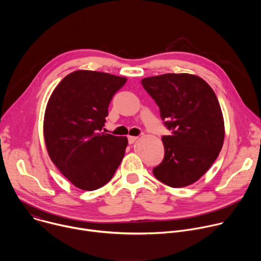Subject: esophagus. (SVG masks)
Wrapping results in <instances>:
<instances>
[{
	"label": "esophagus",
	"mask_w": 261,
	"mask_h": 261,
	"mask_svg": "<svg viewBox=\"0 0 261 261\" xmlns=\"http://www.w3.org/2000/svg\"><path fill=\"white\" fill-rule=\"evenodd\" d=\"M138 138V136H128V142L130 143V144H132V143H134L135 142V140Z\"/></svg>",
	"instance_id": "obj_1"
}]
</instances>
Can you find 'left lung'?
I'll return each mask as SVG.
<instances>
[{"label": "left lung", "instance_id": "obj_1", "mask_svg": "<svg viewBox=\"0 0 261 261\" xmlns=\"http://www.w3.org/2000/svg\"><path fill=\"white\" fill-rule=\"evenodd\" d=\"M141 85L171 132L162 136L164 158L153 173L172 188L189 186L208 170L223 145L224 121L218 98L202 79L187 73L146 77Z\"/></svg>", "mask_w": 261, "mask_h": 261}]
</instances>
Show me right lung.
<instances>
[{"label":"right lung","mask_w":261,"mask_h":261,"mask_svg":"<svg viewBox=\"0 0 261 261\" xmlns=\"http://www.w3.org/2000/svg\"><path fill=\"white\" fill-rule=\"evenodd\" d=\"M127 79L79 70L55 89L44 116L48 155L74 186L97 190L113 178L128 139L102 132L109 103Z\"/></svg>","instance_id":"1"}]
</instances>
